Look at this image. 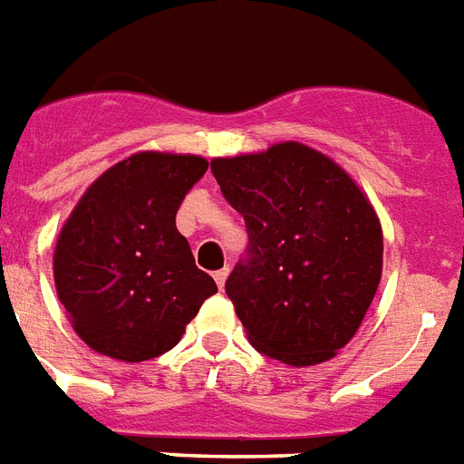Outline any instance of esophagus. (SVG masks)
Segmentation results:
<instances>
[{
	"label": "esophagus",
	"mask_w": 464,
	"mask_h": 464,
	"mask_svg": "<svg viewBox=\"0 0 464 464\" xmlns=\"http://www.w3.org/2000/svg\"><path fill=\"white\" fill-rule=\"evenodd\" d=\"M214 278H217V285H219L221 291H224L226 285V278H228V266H224V269H219L217 274H214Z\"/></svg>",
	"instance_id": "esophagus-1"
}]
</instances>
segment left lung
Masks as SVG:
<instances>
[{
  "instance_id": "1",
  "label": "left lung",
  "mask_w": 464,
  "mask_h": 464,
  "mask_svg": "<svg viewBox=\"0 0 464 464\" xmlns=\"http://www.w3.org/2000/svg\"><path fill=\"white\" fill-rule=\"evenodd\" d=\"M212 171L250 236L226 295L252 348L291 367L336 357L382 281V224L362 188L295 140L217 157Z\"/></svg>"
}]
</instances>
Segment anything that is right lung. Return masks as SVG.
<instances>
[{"instance_id":"1","label":"right lung","mask_w":464,"mask_h":464,"mask_svg":"<svg viewBox=\"0 0 464 464\" xmlns=\"http://www.w3.org/2000/svg\"><path fill=\"white\" fill-rule=\"evenodd\" d=\"M209 161L145 150L88 186L54 247V285L71 326L119 362L171 350L202 303L217 293L195 266L176 212Z\"/></svg>"}]
</instances>
